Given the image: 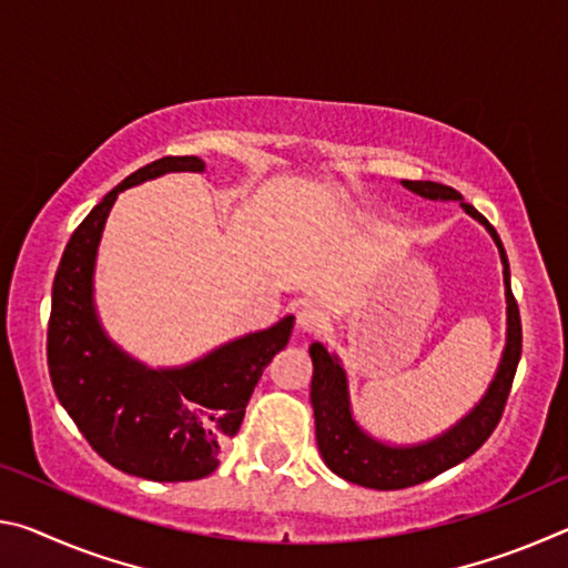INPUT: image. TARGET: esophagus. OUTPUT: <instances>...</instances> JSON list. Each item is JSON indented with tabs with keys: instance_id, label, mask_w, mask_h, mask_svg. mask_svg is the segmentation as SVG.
Here are the masks:
<instances>
[{
	"instance_id": "esophagus-1",
	"label": "esophagus",
	"mask_w": 568,
	"mask_h": 568,
	"mask_svg": "<svg viewBox=\"0 0 568 568\" xmlns=\"http://www.w3.org/2000/svg\"><path fill=\"white\" fill-rule=\"evenodd\" d=\"M325 325V315L321 307L315 305H305L297 311V328L305 331V333H318Z\"/></svg>"
}]
</instances>
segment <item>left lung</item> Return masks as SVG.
<instances>
[{"label": "left lung", "mask_w": 568, "mask_h": 568, "mask_svg": "<svg viewBox=\"0 0 568 568\" xmlns=\"http://www.w3.org/2000/svg\"><path fill=\"white\" fill-rule=\"evenodd\" d=\"M410 192L428 200H464L454 187L440 185L430 180H403ZM470 217H476L501 253L504 263V285H506V348L501 355L496 376L488 386L486 396L478 406L460 418L446 434L426 440L418 446H388L371 438L355 423L348 398V378H345L343 365L338 358L325 348L323 343L311 345L313 358V383H311V403L315 416V438L318 450L333 474L376 491H396L434 478L444 470L454 468L460 460L486 444L494 434L498 420L504 416L508 393L516 376V365L521 361V315H518L516 297L511 293V273H508V257L501 245V237L494 225L478 213L474 205L460 203Z\"/></svg>", "instance_id": "left-lung-1"}]
</instances>
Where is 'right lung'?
<instances>
[{
    "mask_svg": "<svg viewBox=\"0 0 568 568\" xmlns=\"http://www.w3.org/2000/svg\"><path fill=\"white\" fill-rule=\"evenodd\" d=\"M200 158H160L102 197L67 243L52 285L47 363L57 398L98 454L124 474L195 480L220 466L265 365L293 333V315L220 345L182 368L152 371L120 351L94 313V257L122 190L165 175L203 172Z\"/></svg>",
    "mask_w": 568,
    "mask_h": 568,
    "instance_id": "right-lung-1",
    "label": "right lung"
}]
</instances>
